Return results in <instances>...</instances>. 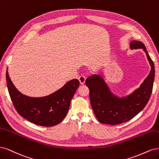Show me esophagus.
I'll list each match as a JSON object with an SVG mask.
<instances>
[{
	"mask_svg": "<svg viewBox=\"0 0 159 159\" xmlns=\"http://www.w3.org/2000/svg\"><path fill=\"white\" fill-rule=\"evenodd\" d=\"M79 80L80 83L81 84H84V83H85L86 77H85L84 76H83V75H81V76H80L79 77Z\"/></svg>",
	"mask_w": 159,
	"mask_h": 159,
	"instance_id": "esophagus-1",
	"label": "esophagus"
}]
</instances>
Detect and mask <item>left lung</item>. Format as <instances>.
Wrapping results in <instances>:
<instances>
[{
  "label": "left lung",
  "instance_id": "1",
  "mask_svg": "<svg viewBox=\"0 0 159 159\" xmlns=\"http://www.w3.org/2000/svg\"><path fill=\"white\" fill-rule=\"evenodd\" d=\"M131 49H141L146 53L151 69L139 88L126 96L114 94L103 76L94 74L86 79L85 83L90 91V101L98 120L104 124L116 125L131 120L143 110L151 97L155 79V65L145 45L131 41Z\"/></svg>",
  "mask_w": 159,
  "mask_h": 159
}]
</instances>
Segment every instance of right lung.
<instances>
[{
	"label": "right lung",
	"mask_w": 159,
	"mask_h": 159,
	"mask_svg": "<svg viewBox=\"0 0 159 159\" xmlns=\"http://www.w3.org/2000/svg\"><path fill=\"white\" fill-rule=\"evenodd\" d=\"M6 77L8 93L18 113L32 123L44 127L56 125L64 119L79 86V81L74 79L49 95L31 97L23 94L15 87L8 69Z\"/></svg>",
	"instance_id": "1"
}]
</instances>
